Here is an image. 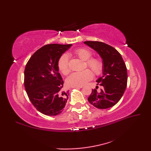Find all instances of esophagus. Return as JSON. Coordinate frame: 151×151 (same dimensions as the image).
Wrapping results in <instances>:
<instances>
[{
  "label": "esophagus",
  "instance_id": "esophagus-1",
  "mask_svg": "<svg viewBox=\"0 0 151 151\" xmlns=\"http://www.w3.org/2000/svg\"><path fill=\"white\" fill-rule=\"evenodd\" d=\"M82 86H76V87H73V88H76V89H80V88H82Z\"/></svg>",
  "mask_w": 151,
  "mask_h": 151
}]
</instances>
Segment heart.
Segmentation results:
<instances>
[{"label":"heart","mask_w":151,"mask_h":151,"mask_svg":"<svg viewBox=\"0 0 151 151\" xmlns=\"http://www.w3.org/2000/svg\"><path fill=\"white\" fill-rule=\"evenodd\" d=\"M74 54L80 59L86 61V67L88 66L91 69L95 75H100L102 73L104 67L103 62L98 58H91L92 52L89 49L86 48H80L74 51ZM58 67L63 75H67L70 72L69 58L67 54H63L60 57L58 61ZM91 70L86 69L82 71L73 73L67 78V84L71 87L84 86L93 77V74Z\"/></svg>","instance_id":"1"}]
</instances>
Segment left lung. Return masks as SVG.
Segmentation results:
<instances>
[{
    "label": "left lung",
    "mask_w": 151,
    "mask_h": 151,
    "mask_svg": "<svg viewBox=\"0 0 151 151\" xmlns=\"http://www.w3.org/2000/svg\"><path fill=\"white\" fill-rule=\"evenodd\" d=\"M99 54L104 63L102 76L97 81L101 91L92 89L88 100L99 109L114 106L123 95L127 84V69L120 53L113 47L100 41H84Z\"/></svg>",
    "instance_id": "obj_1"
}]
</instances>
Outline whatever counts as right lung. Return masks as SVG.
Listing matches in <instances>:
<instances>
[{"label":"right lung","mask_w":151,"mask_h":151,"mask_svg":"<svg viewBox=\"0 0 151 151\" xmlns=\"http://www.w3.org/2000/svg\"><path fill=\"white\" fill-rule=\"evenodd\" d=\"M71 45H46L34 53L25 67L24 84L28 97L36 110L44 115L61 114L68 99L69 91H63L58 61Z\"/></svg>","instance_id":"obj_1"}]
</instances>
